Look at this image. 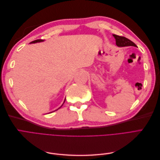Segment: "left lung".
I'll use <instances>...</instances> for the list:
<instances>
[{
    "label": "left lung",
    "instance_id": "obj_1",
    "mask_svg": "<svg viewBox=\"0 0 160 160\" xmlns=\"http://www.w3.org/2000/svg\"><path fill=\"white\" fill-rule=\"evenodd\" d=\"M113 37L115 38V41H116V45L119 47H129V46H132V47H137V45L135 44L133 42L130 41L128 38H125L124 37H121L118 36L117 35H113Z\"/></svg>",
    "mask_w": 160,
    "mask_h": 160
}]
</instances>
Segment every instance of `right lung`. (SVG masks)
I'll use <instances>...</instances> for the list:
<instances>
[{
    "mask_svg": "<svg viewBox=\"0 0 160 160\" xmlns=\"http://www.w3.org/2000/svg\"><path fill=\"white\" fill-rule=\"evenodd\" d=\"M43 41H44V40H41V39H38V40H35V41H32V42H31L30 43H31V44H32V43H37V42H43ZM65 101H64V102H63V103H62V105H63L64 104V103H65ZM62 105L61 106V107L60 108H61L62 107ZM59 108H58L57 109H56L55 111H57V110H58V109H59ZM52 112H53V111H52ZM52 112H50L49 113H52Z\"/></svg>",
    "mask_w": 160,
    "mask_h": 160,
    "instance_id": "add662e5",
    "label": "right lung"
}]
</instances>
